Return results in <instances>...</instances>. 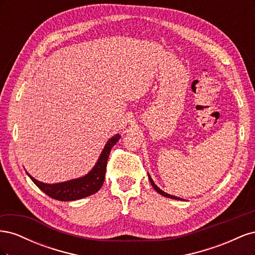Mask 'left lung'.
Returning <instances> with one entry per match:
<instances>
[{"instance_id":"8db88e82","label":"left lung","mask_w":255,"mask_h":255,"mask_svg":"<svg viewBox=\"0 0 255 255\" xmlns=\"http://www.w3.org/2000/svg\"><path fill=\"white\" fill-rule=\"evenodd\" d=\"M149 180H150V182H151V185L152 186L154 187V189H155L158 194H160V195H163L164 197H167V198H171V199H175V200H181L179 197H175V196H171V195H169V194H167V192H165V191H163L161 189H159L156 185H155V183L153 182V180L151 179V176L149 175Z\"/></svg>"}]
</instances>
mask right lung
I'll return each instance as SVG.
<instances>
[{
    "label": "right lung",
    "mask_w": 255,
    "mask_h": 255,
    "mask_svg": "<svg viewBox=\"0 0 255 255\" xmlns=\"http://www.w3.org/2000/svg\"><path fill=\"white\" fill-rule=\"evenodd\" d=\"M120 139V135H116L112 137L107 141L106 145L99 157L96 166L92 168V170L83 177L79 179L67 181L64 183L57 184H45L42 182L37 181L32 175L28 176L38 187H39L44 194H47L49 197L59 200V201H74L82 198H86L96 194V192L102 187L104 179H105V171L107 159H109L110 153L113 146L117 143Z\"/></svg>",
    "instance_id": "obj_1"
}]
</instances>
